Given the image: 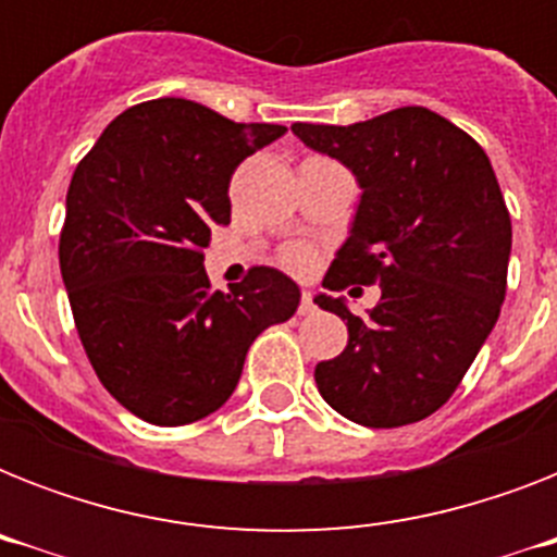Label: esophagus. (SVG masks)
<instances>
[{
    "instance_id": "1",
    "label": "esophagus",
    "mask_w": 557,
    "mask_h": 557,
    "mask_svg": "<svg viewBox=\"0 0 557 557\" xmlns=\"http://www.w3.org/2000/svg\"><path fill=\"white\" fill-rule=\"evenodd\" d=\"M314 309H318L314 295L312 292H304V297H300V314H314Z\"/></svg>"
}]
</instances>
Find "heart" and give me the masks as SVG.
<instances>
[{"mask_svg":"<svg viewBox=\"0 0 557 557\" xmlns=\"http://www.w3.org/2000/svg\"><path fill=\"white\" fill-rule=\"evenodd\" d=\"M283 265L295 274H309L318 265V253L312 245H292L283 251Z\"/></svg>","mask_w":557,"mask_h":557,"instance_id":"obj_1","label":"heart"}]
</instances>
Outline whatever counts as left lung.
Here are the masks:
<instances>
[{"label": "left lung", "instance_id": "1", "mask_svg": "<svg viewBox=\"0 0 557 557\" xmlns=\"http://www.w3.org/2000/svg\"><path fill=\"white\" fill-rule=\"evenodd\" d=\"M292 133L352 170L361 187L323 288L381 286L367 318L344 297H314L349 332L344 352L314 367L323 401L364 428L428 419L474 364L506 297L511 219L492 161L424 107Z\"/></svg>", "mask_w": 557, "mask_h": 557}]
</instances>
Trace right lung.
<instances>
[{
    "instance_id": "obj_1",
    "label": "right lung",
    "mask_w": 557,
    "mask_h": 557,
    "mask_svg": "<svg viewBox=\"0 0 557 557\" xmlns=\"http://www.w3.org/2000/svg\"><path fill=\"white\" fill-rule=\"evenodd\" d=\"M280 124H234L185 98L129 107L77 164L60 271L100 384L138 419L176 428L225 405L253 338L288 321L300 288L257 265L231 295L205 274L210 227L231 222L239 161Z\"/></svg>"
}]
</instances>
